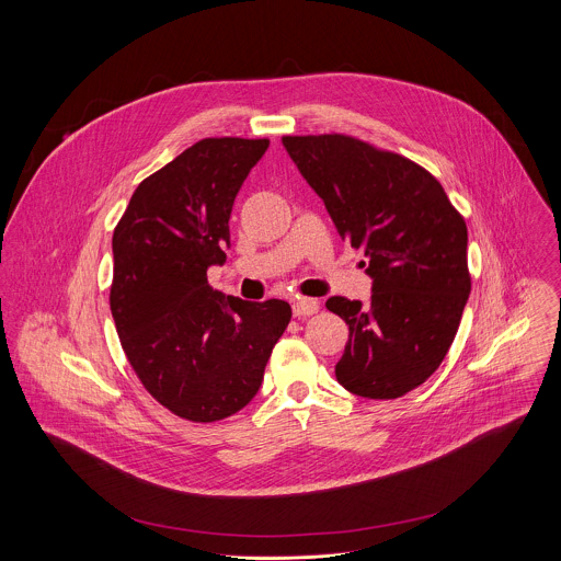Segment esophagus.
<instances>
[{"label":"esophagus","mask_w":561,"mask_h":561,"mask_svg":"<svg viewBox=\"0 0 561 561\" xmlns=\"http://www.w3.org/2000/svg\"><path fill=\"white\" fill-rule=\"evenodd\" d=\"M320 311V302L313 298H298L294 300V316L296 318H309Z\"/></svg>","instance_id":"obj_1"}]
</instances>
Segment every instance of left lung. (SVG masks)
Returning a JSON list of instances; mask_svg holds the SVG:
<instances>
[{"mask_svg":"<svg viewBox=\"0 0 561 561\" xmlns=\"http://www.w3.org/2000/svg\"><path fill=\"white\" fill-rule=\"evenodd\" d=\"M341 240L363 250L371 300L332 296L325 309L350 325L334 367L350 393L396 400L447 356L471 294L467 225L419 163L343 134L285 136Z\"/></svg>","mask_w":561,"mask_h":561,"instance_id":"left-lung-1","label":"left lung"}]
</instances>
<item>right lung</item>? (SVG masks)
Listing matches in <instances>:
<instances>
[{
	"label": "right lung",
	"mask_w": 561,
	"mask_h": 561,
	"mask_svg": "<svg viewBox=\"0 0 561 561\" xmlns=\"http://www.w3.org/2000/svg\"><path fill=\"white\" fill-rule=\"evenodd\" d=\"M270 140L205 138L134 192L114 229L110 309L129 365L172 414L211 423L252 400L291 320L285 300L211 289L243 179Z\"/></svg>",
	"instance_id": "add662e5"
}]
</instances>
